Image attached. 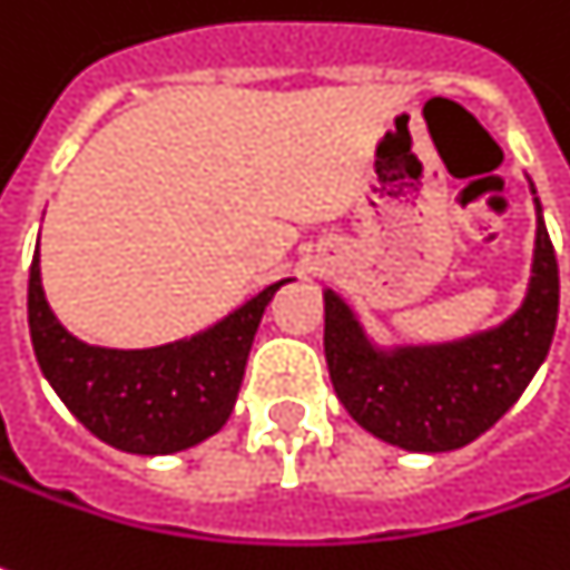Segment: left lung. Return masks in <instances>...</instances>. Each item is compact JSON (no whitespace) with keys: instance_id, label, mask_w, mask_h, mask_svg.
I'll use <instances>...</instances> for the list:
<instances>
[{"instance_id":"1","label":"left lung","mask_w":570,"mask_h":570,"mask_svg":"<svg viewBox=\"0 0 570 570\" xmlns=\"http://www.w3.org/2000/svg\"><path fill=\"white\" fill-rule=\"evenodd\" d=\"M559 320V263L543 219L524 307L499 330L442 347L376 354L326 292V364L335 395L366 433L407 452H452L483 436L521 399Z\"/></svg>"}]
</instances>
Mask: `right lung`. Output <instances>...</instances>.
<instances>
[{"label": "right lung", "mask_w": 570, "mask_h": 570, "mask_svg": "<svg viewBox=\"0 0 570 570\" xmlns=\"http://www.w3.org/2000/svg\"><path fill=\"white\" fill-rule=\"evenodd\" d=\"M276 285L187 342L116 351L78 342L43 297L40 257L27 278V326L37 364L65 407L102 442L131 454H169L219 433L235 407L254 332Z\"/></svg>", "instance_id": "1"}]
</instances>
